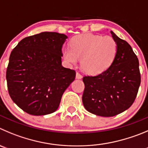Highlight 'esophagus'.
<instances>
[{
  "label": "esophagus",
  "instance_id": "1",
  "mask_svg": "<svg viewBox=\"0 0 148 148\" xmlns=\"http://www.w3.org/2000/svg\"><path fill=\"white\" fill-rule=\"evenodd\" d=\"M76 78L79 79H82V76L81 75V74H79V73L77 72V73H76Z\"/></svg>",
  "mask_w": 148,
  "mask_h": 148
}]
</instances>
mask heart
Segmentation results:
<instances>
[{
    "label": "heart",
    "instance_id": "1",
    "mask_svg": "<svg viewBox=\"0 0 148 148\" xmlns=\"http://www.w3.org/2000/svg\"><path fill=\"white\" fill-rule=\"evenodd\" d=\"M70 47H64L62 55L69 65H76L81 60V66L90 75L104 72L111 66L118 52V45L111 36L84 34L73 37Z\"/></svg>",
    "mask_w": 148,
    "mask_h": 148
}]
</instances>
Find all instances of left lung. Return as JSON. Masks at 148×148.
Masks as SVG:
<instances>
[{"mask_svg":"<svg viewBox=\"0 0 148 148\" xmlns=\"http://www.w3.org/2000/svg\"><path fill=\"white\" fill-rule=\"evenodd\" d=\"M118 52L112 64L95 77H84L82 103L87 111L112 117L128 110L134 101L140 85L139 60L128 43L113 31Z\"/></svg>","mask_w":148,"mask_h":148,"instance_id":"1","label":"left lung"}]
</instances>
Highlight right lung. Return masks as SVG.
<instances>
[{
	"mask_svg": "<svg viewBox=\"0 0 148 148\" xmlns=\"http://www.w3.org/2000/svg\"><path fill=\"white\" fill-rule=\"evenodd\" d=\"M65 34L42 32L26 37L11 52L6 70L12 101L32 115H45L58 108L64 91L74 80V70L62 66Z\"/></svg>",
	"mask_w": 148,
	"mask_h": 148,
	"instance_id": "1",
	"label": "right lung"
}]
</instances>
